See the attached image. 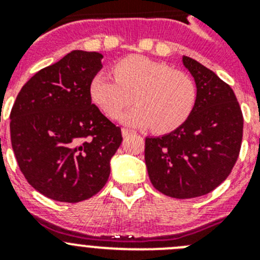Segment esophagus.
<instances>
[{"mask_svg":"<svg viewBox=\"0 0 260 260\" xmlns=\"http://www.w3.org/2000/svg\"><path fill=\"white\" fill-rule=\"evenodd\" d=\"M121 133H122L123 138H126V137H128L130 134H133L132 130H128V128H122V130H121Z\"/></svg>","mask_w":260,"mask_h":260,"instance_id":"1","label":"esophagus"}]
</instances>
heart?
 Masks as SVG:
<instances>
[{
  "instance_id": "b5f03b06",
  "label": "heart",
  "mask_w": 260,
  "mask_h": 260,
  "mask_svg": "<svg viewBox=\"0 0 260 260\" xmlns=\"http://www.w3.org/2000/svg\"><path fill=\"white\" fill-rule=\"evenodd\" d=\"M114 77L98 73L88 87L89 98L108 118H117L134 100V108L119 117L123 125L167 134L189 118L198 89L187 73L143 56L121 59Z\"/></svg>"
}]
</instances>
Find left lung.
<instances>
[{"label":"left lung","mask_w":260,"mask_h":260,"mask_svg":"<svg viewBox=\"0 0 260 260\" xmlns=\"http://www.w3.org/2000/svg\"><path fill=\"white\" fill-rule=\"evenodd\" d=\"M182 63L198 89L195 107L178 128L146 138L144 160L156 190L190 199L226 180L240 153L243 118L233 89L212 70L187 56Z\"/></svg>","instance_id":"left-lung-1"}]
</instances>
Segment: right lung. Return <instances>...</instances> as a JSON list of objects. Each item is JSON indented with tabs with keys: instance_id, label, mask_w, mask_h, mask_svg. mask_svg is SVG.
<instances>
[{
	"instance_id": "obj_1",
	"label": "right lung",
	"mask_w": 260,
	"mask_h": 260,
	"mask_svg": "<svg viewBox=\"0 0 260 260\" xmlns=\"http://www.w3.org/2000/svg\"><path fill=\"white\" fill-rule=\"evenodd\" d=\"M103 54L73 50L22 87L10 114L11 146L29 185L57 202L98 194L110 174L121 128L91 103Z\"/></svg>"
}]
</instances>
